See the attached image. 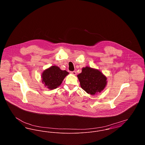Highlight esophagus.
Listing matches in <instances>:
<instances>
[{
  "instance_id": "1",
  "label": "esophagus",
  "mask_w": 145,
  "mask_h": 145,
  "mask_svg": "<svg viewBox=\"0 0 145 145\" xmlns=\"http://www.w3.org/2000/svg\"><path fill=\"white\" fill-rule=\"evenodd\" d=\"M71 74H72L73 75H76V71H75L71 72Z\"/></svg>"
}]
</instances>
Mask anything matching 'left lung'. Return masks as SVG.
I'll use <instances>...</instances> for the list:
<instances>
[{
	"instance_id": "left-lung-1",
	"label": "left lung",
	"mask_w": 145,
	"mask_h": 145,
	"mask_svg": "<svg viewBox=\"0 0 145 145\" xmlns=\"http://www.w3.org/2000/svg\"><path fill=\"white\" fill-rule=\"evenodd\" d=\"M77 76L82 88L91 95L101 92L106 84V76L99 71L89 67L83 68Z\"/></svg>"
}]
</instances>
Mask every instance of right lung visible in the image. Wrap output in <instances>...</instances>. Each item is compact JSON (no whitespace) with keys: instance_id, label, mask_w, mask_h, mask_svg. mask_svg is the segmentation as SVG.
Here are the masks:
<instances>
[{"instance_id":"obj_1","label":"right lung","mask_w":145,"mask_h":145,"mask_svg":"<svg viewBox=\"0 0 145 145\" xmlns=\"http://www.w3.org/2000/svg\"><path fill=\"white\" fill-rule=\"evenodd\" d=\"M69 74L66 71H62L57 66H53L42 73V83L49 89L53 90L61 85L65 77Z\"/></svg>"}]
</instances>
